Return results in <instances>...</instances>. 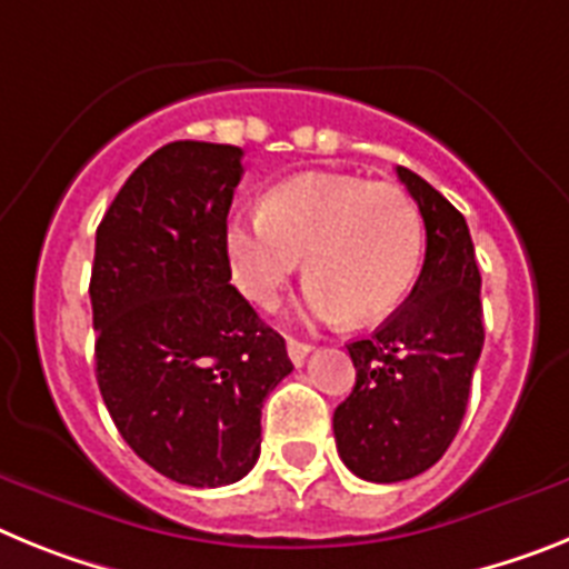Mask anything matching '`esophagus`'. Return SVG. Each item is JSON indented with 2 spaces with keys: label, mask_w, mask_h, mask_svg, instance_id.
<instances>
[{
  "label": "esophagus",
  "mask_w": 569,
  "mask_h": 569,
  "mask_svg": "<svg viewBox=\"0 0 569 569\" xmlns=\"http://www.w3.org/2000/svg\"><path fill=\"white\" fill-rule=\"evenodd\" d=\"M286 349H289V358L295 367H300L306 360V355L312 352V343H306V340H298V338H286Z\"/></svg>",
  "instance_id": "1"
}]
</instances>
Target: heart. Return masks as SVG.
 <instances>
[{"label": "heart", "instance_id": "obj_1", "mask_svg": "<svg viewBox=\"0 0 569 569\" xmlns=\"http://www.w3.org/2000/svg\"><path fill=\"white\" fill-rule=\"evenodd\" d=\"M231 278L269 309L306 257V306L323 320L372 323L407 300L423 263V220L412 197L389 182L303 174L280 182L260 214L229 217Z\"/></svg>", "mask_w": 569, "mask_h": 569}]
</instances>
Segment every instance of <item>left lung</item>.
<instances>
[{
  "mask_svg": "<svg viewBox=\"0 0 569 569\" xmlns=\"http://www.w3.org/2000/svg\"><path fill=\"white\" fill-rule=\"evenodd\" d=\"M427 226V254L409 298L372 338L346 346L352 395L335 409L340 461L395 483L441 461L467 412L481 358L483 312L476 249L461 211L409 168H395Z\"/></svg>",
  "mask_w": 569,
  "mask_h": 569,
  "instance_id": "8db88e82",
  "label": "left lung"
}]
</instances>
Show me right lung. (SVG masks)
<instances>
[{
    "instance_id": "right-lung-1",
    "label": "right lung",
    "mask_w": 569,
    "mask_h": 569,
    "mask_svg": "<svg viewBox=\"0 0 569 569\" xmlns=\"http://www.w3.org/2000/svg\"><path fill=\"white\" fill-rule=\"evenodd\" d=\"M237 146L168 142L128 177L97 229V383L160 476L226 487L260 458V409L291 372L286 340L229 283Z\"/></svg>"
}]
</instances>
